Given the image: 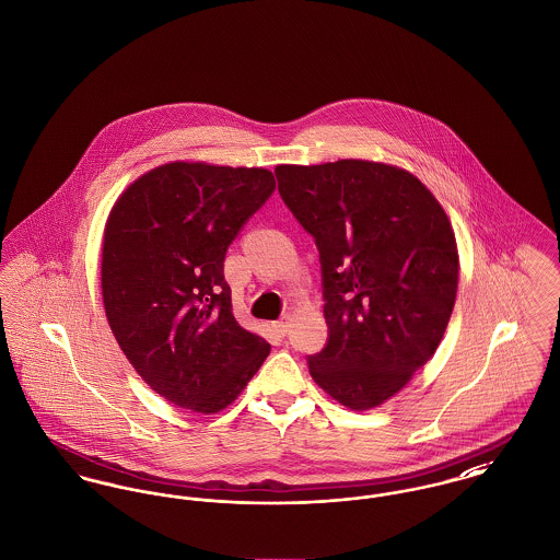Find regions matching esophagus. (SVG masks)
<instances>
[{
	"label": "esophagus",
	"instance_id": "1",
	"mask_svg": "<svg viewBox=\"0 0 560 560\" xmlns=\"http://www.w3.org/2000/svg\"><path fill=\"white\" fill-rule=\"evenodd\" d=\"M273 329H276V334H280V336H284L287 331H289V318L284 316V318H280V320H276L273 323Z\"/></svg>",
	"mask_w": 560,
	"mask_h": 560
}]
</instances>
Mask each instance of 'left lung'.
<instances>
[{
	"mask_svg": "<svg viewBox=\"0 0 560 560\" xmlns=\"http://www.w3.org/2000/svg\"><path fill=\"white\" fill-rule=\"evenodd\" d=\"M276 178L320 253L329 341L307 359L310 373L348 410L377 408L446 334L460 269L454 229L435 195L397 165H276Z\"/></svg>",
	"mask_w": 560,
	"mask_h": 560,
	"instance_id": "obj_1",
	"label": "left lung"
}]
</instances>
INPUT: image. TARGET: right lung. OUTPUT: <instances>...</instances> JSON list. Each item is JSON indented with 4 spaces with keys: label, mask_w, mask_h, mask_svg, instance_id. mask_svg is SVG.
Returning a JSON list of instances; mask_svg holds the SVG:
<instances>
[{
    "label": "right lung",
    "mask_w": 560,
    "mask_h": 560,
    "mask_svg": "<svg viewBox=\"0 0 560 560\" xmlns=\"http://www.w3.org/2000/svg\"><path fill=\"white\" fill-rule=\"evenodd\" d=\"M273 188L262 167L174 161L114 201L102 242L106 318L133 370L178 408L224 410L271 350L235 320L223 261Z\"/></svg>",
    "instance_id": "add662e5"
}]
</instances>
